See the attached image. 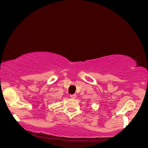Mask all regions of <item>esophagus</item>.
<instances>
[{"instance_id": "esophagus-1", "label": "esophagus", "mask_w": 148, "mask_h": 148, "mask_svg": "<svg viewBox=\"0 0 148 148\" xmlns=\"http://www.w3.org/2000/svg\"><path fill=\"white\" fill-rule=\"evenodd\" d=\"M70 97H71V98H72V99H75V98L76 97V94L71 95Z\"/></svg>"}]
</instances>
